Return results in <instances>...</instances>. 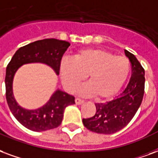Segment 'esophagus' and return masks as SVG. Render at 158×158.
Instances as JSON below:
<instances>
[{
    "mask_svg": "<svg viewBox=\"0 0 158 158\" xmlns=\"http://www.w3.org/2000/svg\"><path fill=\"white\" fill-rule=\"evenodd\" d=\"M85 102V100H81V99H79V98H75V104L76 105H81L83 103Z\"/></svg>",
    "mask_w": 158,
    "mask_h": 158,
    "instance_id": "esophagus-1",
    "label": "esophagus"
}]
</instances>
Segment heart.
<instances>
[{"instance_id":"1","label":"heart","mask_w":158,"mask_h":158,"mask_svg":"<svg viewBox=\"0 0 158 158\" xmlns=\"http://www.w3.org/2000/svg\"><path fill=\"white\" fill-rule=\"evenodd\" d=\"M129 60L122 56L100 48L79 51L74 58H64L59 73L64 88L73 92L88 75L89 84L79 89L84 94H94L96 99H108L120 90L129 75Z\"/></svg>"}]
</instances>
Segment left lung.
Returning a JSON list of instances; mask_svg holds the SVG:
<instances>
[{
	"mask_svg": "<svg viewBox=\"0 0 158 158\" xmlns=\"http://www.w3.org/2000/svg\"><path fill=\"white\" fill-rule=\"evenodd\" d=\"M125 54L131 64V76L128 85L114 100L97 103L94 116L83 119V124L93 132L113 134L123 129L131 121L143 99L145 71L137 58L125 50Z\"/></svg>",
	"mask_w": 158,
	"mask_h": 158,
	"instance_id": "left-lung-1",
	"label": "left lung"
}]
</instances>
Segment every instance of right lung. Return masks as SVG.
Here are the masks:
<instances>
[{"label": "right lung", "mask_w": 158, "mask_h": 158, "mask_svg": "<svg viewBox=\"0 0 158 158\" xmlns=\"http://www.w3.org/2000/svg\"><path fill=\"white\" fill-rule=\"evenodd\" d=\"M69 46V42L55 38L36 41L20 48L8 64L5 78L6 101L12 115L26 128L33 131H44L58 127L62 122L65 108L75 104L74 97L58 89L40 108H23L18 105L13 94L15 73L23 64L41 63L48 65L58 75L62 57Z\"/></svg>", "instance_id": "obj_1"}]
</instances>
